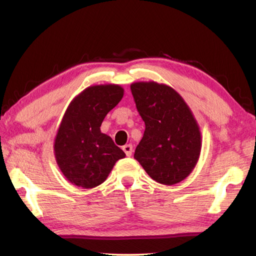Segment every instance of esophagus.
<instances>
[{
	"label": "esophagus",
	"instance_id": "1",
	"mask_svg": "<svg viewBox=\"0 0 256 256\" xmlns=\"http://www.w3.org/2000/svg\"><path fill=\"white\" fill-rule=\"evenodd\" d=\"M122 150H124V153L126 154V156H131L132 155V152H133V146L131 145V144H126V145H124L123 148H122Z\"/></svg>",
	"mask_w": 256,
	"mask_h": 256
}]
</instances>
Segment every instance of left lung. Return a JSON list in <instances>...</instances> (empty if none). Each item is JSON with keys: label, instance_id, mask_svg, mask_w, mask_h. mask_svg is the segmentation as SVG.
<instances>
[{"label": "left lung", "instance_id": "8db88e82", "mask_svg": "<svg viewBox=\"0 0 256 256\" xmlns=\"http://www.w3.org/2000/svg\"><path fill=\"white\" fill-rule=\"evenodd\" d=\"M145 132L134 153L148 176L172 186L196 167L201 150L200 128L182 96L172 86L155 81L131 84Z\"/></svg>", "mask_w": 256, "mask_h": 256}]
</instances>
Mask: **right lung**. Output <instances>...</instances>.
Wrapping results in <instances>:
<instances>
[{
  "mask_svg": "<svg viewBox=\"0 0 256 256\" xmlns=\"http://www.w3.org/2000/svg\"><path fill=\"white\" fill-rule=\"evenodd\" d=\"M118 84L86 88L70 102L59 125L54 153L59 170L72 184L84 189L99 186L108 178L124 152L100 126L106 114L122 100Z\"/></svg>",
  "mask_w": 256,
  "mask_h": 256,
  "instance_id": "1",
  "label": "right lung"
}]
</instances>
